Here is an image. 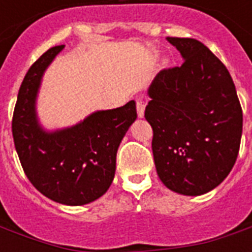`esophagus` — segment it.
<instances>
[{
	"instance_id": "obj_1",
	"label": "esophagus",
	"mask_w": 252,
	"mask_h": 252,
	"mask_svg": "<svg viewBox=\"0 0 252 252\" xmlns=\"http://www.w3.org/2000/svg\"><path fill=\"white\" fill-rule=\"evenodd\" d=\"M137 114L139 118H144L145 115V103L142 100H137Z\"/></svg>"
}]
</instances>
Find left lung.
Instances as JSON below:
<instances>
[{"label": "left lung", "instance_id": "obj_1", "mask_svg": "<svg viewBox=\"0 0 252 252\" xmlns=\"http://www.w3.org/2000/svg\"><path fill=\"white\" fill-rule=\"evenodd\" d=\"M166 40L184 63L161 71L148 88L154 164L166 188L200 196L235 165L243 114L228 69L214 53L194 38Z\"/></svg>", "mask_w": 252, "mask_h": 252}]
</instances>
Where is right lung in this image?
<instances>
[{
  "mask_svg": "<svg viewBox=\"0 0 252 252\" xmlns=\"http://www.w3.org/2000/svg\"><path fill=\"white\" fill-rule=\"evenodd\" d=\"M64 45L53 47L29 68L13 114L18 158L29 181L45 197L64 205H84L102 197L113 183L117 152L137 119L135 102L98 110L67 127L48 130L37 114L38 91L47 68Z\"/></svg>",
  "mask_w": 252,
  "mask_h": 252,
  "instance_id": "right-lung-1",
  "label": "right lung"
}]
</instances>
